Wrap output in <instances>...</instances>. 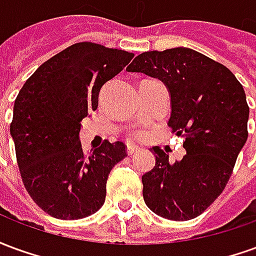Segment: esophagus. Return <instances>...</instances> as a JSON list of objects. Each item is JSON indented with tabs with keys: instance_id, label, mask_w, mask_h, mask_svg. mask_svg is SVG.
<instances>
[{
	"instance_id": "34e87169",
	"label": "esophagus",
	"mask_w": 256,
	"mask_h": 256,
	"mask_svg": "<svg viewBox=\"0 0 256 256\" xmlns=\"http://www.w3.org/2000/svg\"><path fill=\"white\" fill-rule=\"evenodd\" d=\"M140 148L137 146V145H134V144H128V155H133L134 152H137Z\"/></svg>"
}]
</instances>
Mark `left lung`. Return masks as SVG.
<instances>
[{
	"mask_svg": "<svg viewBox=\"0 0 256 256\" xmlns=\"http://www.w3.org/2000/svg\"><path fill=\"white\" fill-rule=\"evenodd\" d=\"M128 71L166 84L168 128L185 138L186 155L176 163L159 146L150 150L156 163L142 176L145 204L166 220H193L225 189L248 138L244 89L230 70L189 48L141 53Z\"/></svg>",
	"mask_w": 256,
	"mask_h": 256,
	"instance_id": "obj_1",
	"label": "left lung"
}]
</instances>
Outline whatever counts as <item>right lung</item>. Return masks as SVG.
Returning <instances> with one entry per match:
<instances>
[{
	"mask_svg": "<svg viewBox=\"0 0 256 256\" xmlns=\"http://www.w3.org/2000/svg\"><path fill=\"white\" fill-rule=\"evenodd\" d=\"M134 53L93 42L74 44L36 68L14 100L10 136L31 198L53 218L80 220L106 202V180L126 145L106 141L86 154L80 122L97 110L102 84Z\"/></svg>",
	"mask_w": 256,
	"mask_h": 256,
	"instance_id": "right-lung-1",
	"label": "right lung"
}]
</instances>
